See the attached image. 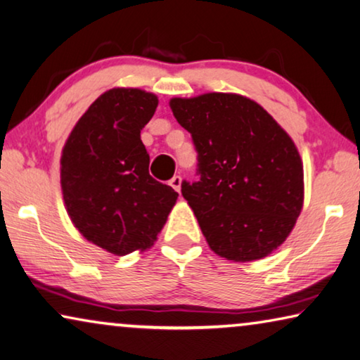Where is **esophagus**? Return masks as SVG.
<instances>
[{
	"instance_id": "34e87169",
	"label": "esophagus",
	"mask_w": 360,
	"mask_h": 360,
	"mask_svg": "<svg viewBox=\"0 0 360 360\" xmlns=\"http://www.w3.org/2000/svg\"><path fill=\"white\" fill-rule=\"evenodd\" d=\"M181 184H182L181 176H173V178H171V181H169V186L173 187L176 192H181Z\"/></svg>"
}]
</instances>
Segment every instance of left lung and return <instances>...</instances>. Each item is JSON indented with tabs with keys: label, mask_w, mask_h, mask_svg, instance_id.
I'll return each mask as SVG.
<instances>
[{
	"label": "left lung",
	"mask_w": 360,
	"mask_h": 360,
	"mask_svg": "<svg viewBox=\"0 0 360 360\" xmlns=\"http://www.w3.org/2000/svg\"><path fill=\"white\" fill-rule=\"evenodd\" d=\"M192 136L198 181L181 192L221 258L261 259L285 242L304 200L303 162L292 138L255 101L208 93L169 101Z\"/></svg>",
	"instance_id": "1"
}]
</instances>
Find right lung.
Wrapping results in <instances>:
<instances>
[{
    "label": "right lung",
    "mask_w": 360,
    "mask_h": 360,
    "mask_svg": "<svg viewBox=\"0 0 360 360\" xmlns=\"http://www.w3.org/2000/svg\"><path fill=\"white\" fill-rule=\"evenodd\" d=\"M158 98L113 88L89 105L62 149L60 184L67 213L79 233L108 253L150 248L178 192L149 174L141 129Z\"/></svg>",
    "instance_id": "add662e5"
}]
</instances>
